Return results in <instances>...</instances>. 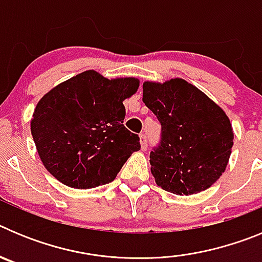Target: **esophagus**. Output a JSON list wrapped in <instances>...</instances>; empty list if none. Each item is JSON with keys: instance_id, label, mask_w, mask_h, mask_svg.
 Masks as SVG:
<instances>
[{"instance_id": "34e87169", "label": "esophagus", "mask_w": 262, "mask_h": 262, "mask_svg": "<svg viewBox=\"0 0 262 262\" xmlns=\"http://www.w3.org/2000/svg\"><path fill=\"white\" fill-rule=\"evenodd\" d=\"M140 145H142V149L145 151L148 147V140H147V136L145 134H140Z\"/></svg>"}]
</instances>
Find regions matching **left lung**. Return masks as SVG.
<instances>
[{
    "label": "left lung",
    "instance_id": "left-lung-1",
    "mask_svg": "<svg viewBox=\"0 0 262 262\" xmlns=\"http://www.w3.org/2000/svg\"><path fill=\"white\" fill-rule=\"evenodd\" d=\"M143 102L161 124L149 155L156 184L178 195L209 189L226 170L233 145L226 113L182 78L144 82Z\"/></svg>",
    "mask_w": 262,
    "mask_h": 262
}]
</instances>
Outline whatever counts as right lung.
Segmentation results:
<instances>
[{"label": "right lung", "instance_id": "obj_1", "mask_svg": "<svg viewBox=\"0 0 262 262\" xmlns=\"http://www.w3.org/2000/svg\"><path fill=\"white\" fill-rule=\"evenodd\" d=\"M138 88L134 77L108 80L86 71L50 90L31 119L32 138L48 172L76 189L113 181L140 149L139 135L122 124L123 101Z\"/></svg>", "mask_w": 262, "mask_h": 262}]
</instances>
